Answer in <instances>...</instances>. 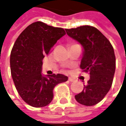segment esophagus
I'll use <instances>...</instances> for the list:
<instances>
[{
	"label": "esophagus",
	"mask_w": 126,
	"mask_h": 126,
	"mask_svg": "<svg viewBox=\"0 0 126 126\" xmlns=\"http://www.w3.org/2000/svg\"><path fill=\"white\" fill-rule=\"evenodd\" d=\"M69 80L70 82H73V81L74 80V79L73 78H71V77H69Z\"/></svg>",
	"instance_id": "esophagus-1"
}]
</instances>
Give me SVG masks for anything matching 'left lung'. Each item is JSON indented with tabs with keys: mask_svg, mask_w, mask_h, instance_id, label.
<instances>
[{
	"mask_svg": "<svg viewBox=\"0 0 126 126\" xmlns=\"http://www.w3.org/2000/svg\"><path fill=\"white\" fill-rule=\"evenodd\" d=\"M65 30L69 36L83 46L80 67L90 74L88 84L75 95L76 100L85 106L95 105L103 99L112 85L116 69L114 48L95 27L85 25Z\"/></svg>",
	"mask_w": 126,
	"mask_h": 126,
	"instance_id": "obj_1",
	"label": "left lung"
}]
</instances>
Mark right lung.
<instances>
[{
	"label": "right lung",
	"instance_id": "right-lung-1",
	"mask_svg": "<svg viewBox=\"0 0 126 126\" xmlns=\"http://www.w3.org/2000/svg\"><path fill=\"white\" fill-rule=\"evenodd\" d=\"M65 34L62 28L33 22L20 33L12 47L10 60L12 79L20 97L32 107L50 104L54 88L68 80L60 74L47 76L41 74L43 58Z\"/></svg>",
	"mask_w": 126,
	"mask_h": 126
}]
</instances>
